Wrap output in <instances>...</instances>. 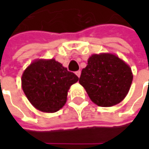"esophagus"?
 <instances>
[{"mask_svg": "<svg viewBox=\"0 0 149 149\" xmlns=\"http://www.w3.org/2000/svg\"><path fill=\"white\" fill-rule=\"evenodd\" d=\"M75 73H76V75H77V76L78 77H80V76H81V72L80 71V70H78V71L76 72H75Z\"/></svg>", "mask_w": 149, "mask_h": 149, "instance_id": "1", "label": "esophagus"}]
</instances>
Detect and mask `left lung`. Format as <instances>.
Instances as JSON below:
<instances>
[{
	"instance_id": "obj_1",
	"label": "left lung",
	"mask_w": 149,
	"mask_h": 149,
	"mask_svg": "<svg viewBox=\"0 0 149 149\" xmlns=\"http://www.w3.org/2000/svg\"><path fill=\"white\" fill-rule=\"evenodd\" d=\"M132 81L129 66L108 53L92 56L79 79L92 101L101 107L120 103L128 93Z\"/></svg>"
}]
</instances>
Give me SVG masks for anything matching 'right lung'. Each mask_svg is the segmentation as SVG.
Here are the masks:
<instances>
[{"label":"right lung","mask_w":149,"mask_h":149,"mask_svg":"<svg viewBox=\"0 0 149 149\" xmlns=\"http://www.w3.org/2000/svg\"><path fill=\"white\" fill-rule=\"evenodd\" d=\"M76 74L54 59L32 63L22 75V88L28 100L42 112H55L65 105L68 91L78 81Z\"/></svg>","instance_id":"1"}]
</instances>
